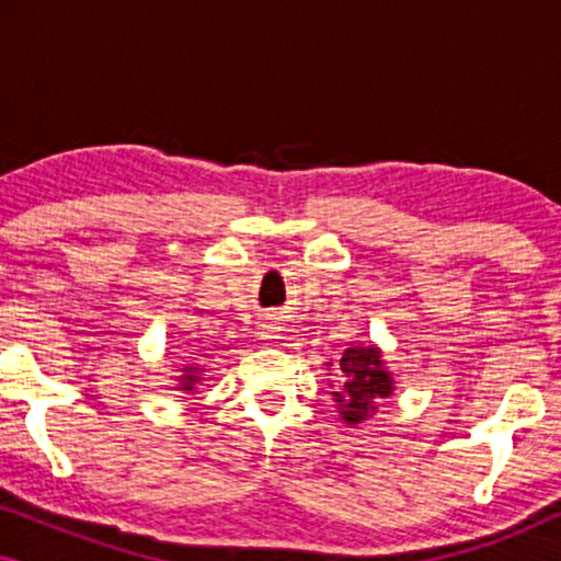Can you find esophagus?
<instances>
[{
    "label": "esophagus",
    "instance_id": "1",
    "mask_svg": "<svg viewBox=\"0 0 561 561\" xmlns=\"http://www.w3.org/2000/svg\"><path fill=\"white\" fill-rule=\"evenodd\" d=\"M265 336H271V332H265Z\"/></svg>",
    "mask_w": 561,
    "mask_h": 561
}]
</instances>
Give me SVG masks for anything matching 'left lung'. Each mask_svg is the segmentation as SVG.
Here are the masks:
<instances>
[{
    "mask_svg": "<svg viewBox=\"0 0 561 561\" xmlns=\"http://www.w3.org/2000/svg\"><path fill=\"white\" fill-rule=\"evenodd\" d=\"M340 370L344 373V388L342 393H334V401L340 403L342 419L347 424H363L382 398L390 396L393 380L375 347H350L340 359Z\"/></svg>",
    "mask_w": 561,
    "mask_h": 561,
    "instance_id": "obj_1",
    "label": "left lung"
}]
</instances>
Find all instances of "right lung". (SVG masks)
I'll return each mask as SVG.
<instances>
[{"label": "right lung", "instance_id": "1", "mask_svg": "<svg viewBox=\"0 0 561 561\" xmlns=\"http://www.w3.org/2000/svg\"><path fill=\"white\" fill-rule=\"evenodd\" d=\"M181 388L179 390H194V386L198 380V367H183V375H181Z\"/></svg>", "mask_w": 561, "mask_h": 561}]
</instances>
